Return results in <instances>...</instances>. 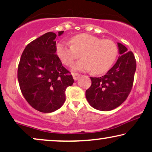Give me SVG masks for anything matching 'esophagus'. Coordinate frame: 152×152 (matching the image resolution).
Instances as JSON below:
<instances>
[{
	"instance_id": "1",
	"label": "esophagus",
	"mask_w": 152,
	"mask_h": 152,
	"mask_svg": "<svg viewBox=\"0 0 152 152\" xmlns=\"http://www.w3.org/2000/svg\"><path fill=\"white\" fill-rule=\"evenodd\" d=\"M72 76H73V78L75 80H77L80 78V74L78 73H72Z\"/></svg>"
}]
</instances>
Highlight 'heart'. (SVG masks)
I'll use <instances>...</instances> for the list:
<instances>
[{
	"instance_id": "obj_1",
	"label": "heart",
	"mask_w": 152,
	"mask_h": 152,
	"mask_svg": "<svg viewBox=\"0 0 152 152\" xmlns=\"http://www.w3.org/2000/svg\"><path fill=\"white\" fill-rule=\"evenodd\" d=\"M62 63L70 65L81 54L82 59L72 65L76 71H90L96 74L106 72L114 63L118 48L112 40H101L88 34H80L71 39V45L62 41L56 48Z\"/></svg>"
}]
</instances>
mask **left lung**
<instances>
[{
	"label": "left lung",
	"instance_id": "1",
	"mask_svg": "<svg viewBox=\"0 0 152 152\" xmlns=\"http://www.w3.org/2000/svg\"><path fill=\"white\" fill-rule=\"evenodd\" d=\"M119 56L115 65L99 78L91 77V85L85 92L89 104L96 110L110 111L126 100L133 85L136 61L132 52L118 42Z\"/></svg>",
	"mask_w": 152,
	"mask_h": 152
}]
</instances>
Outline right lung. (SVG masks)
Returning <instances> with one entry per match:
<instances>
[{
    "label": "right lung",
    "instance_id": "obj_1",
    "mask_svg": "<svg viewBox=\"0 0 152 152\" xmlns=\"http://www.w3.org/2000/svg\"><path fill=\"white\" fill-rule=\"evenodd\" d=\"M64 31H58L60 36ZM56 34L48 32L33 40L23 51L18 80L23 96L35 110L51 113L65 101V90L74 79L56 55Z\"/></svg>",
    "mask_w": 152,
    "mask_h": 152
}]
</instances>
